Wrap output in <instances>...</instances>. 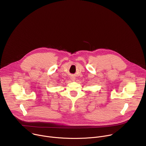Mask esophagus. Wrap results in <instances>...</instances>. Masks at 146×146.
<instances>
[{"instance_id": "1", "label": "esophagus", "mask_w": 146, "mask_h": 146, "mask_svg": "<svg viewBox=\"0 0 146 146\" xmlns=\"http://www.w3.org/2000/svg\"><path fill=\"white\" fill-rule=\"evenodd\" d=\"M72 80L73 81H74V77H73V78H72Z\"/></svg>"}]
</instances>
